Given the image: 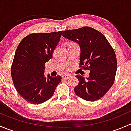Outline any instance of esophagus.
<instances>
[{
	"label": "esophagus",
	"mask_w": 131,
	"mask_h": 131,
	"mask_svg": "<svg viewBox=\"0 0 131 131\" xmlns=\"http://www.w3.org/2000/svg\"><path fill=\"white\" fill-rule=\"evenodd\" d=\"M70 77H71V75H64L62 76V78H63L64 80H68V79H69Z\"/></svg>",
	"instance_id": "esophagus-1"
}]
</instances>
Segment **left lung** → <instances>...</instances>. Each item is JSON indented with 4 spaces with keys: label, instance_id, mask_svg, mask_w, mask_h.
<instances>
[{
    "label": "left lung",
    "instance_id": "left-lung-1",
    "mask_svg": "<svg viewBox=\"0 0 131 131\" xmlns=\"http://www.w3.org/2000/svg\"><path fill=\"white\" fill-rule=\"evenodd\" d=\"M63 36L79 45L80 67L90 70L86 79L75 76L79 80L75 94L88 101L100 100L114 83L117 66L114 50L103 34L89 26L65 30Z\"/></svg>",
    "mask_w": 131,
    "mask_h": 131
}]
</instances>
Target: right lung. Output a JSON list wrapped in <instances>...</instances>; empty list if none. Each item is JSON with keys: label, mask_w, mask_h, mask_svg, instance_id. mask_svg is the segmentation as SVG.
Instances as JSON below:
<instances>
[{"label": "right lung", "mask_w": 131, "mask_h": 131, "mask_svg": "<svg viewBox=\"0 0 131 131\" xmlns=\"http://www.w3.org/2000/svg\"><path fill=\"white\" fill-rule=\"evenodd\" d=\"M63 31L31 34L18 45L11 66L13 84L28 103L39 105L49 100L60 83L59 75H44L45 64L51 59Z\"/></svg>", "instance_id": "add662e5"}]
</instances>
